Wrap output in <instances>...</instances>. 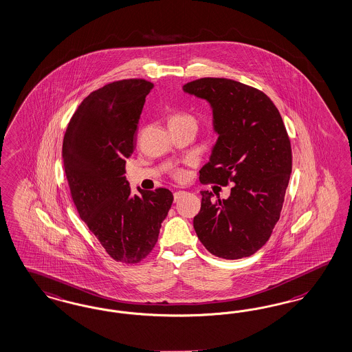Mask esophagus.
<instances>
[{
	"label": "esophagus",
	"mask_w": 352,
	"mask_h": 352,
	"mask_svg": "<svg viewBox=\"0 0 352 352\" xmlns=\"http://www.w3.org/2000/svg\"><path fill=\"white\" fill-rule=\"evenodd\" d=\"M186 194L184 191H177V192H174V201H178V200H181L183 197V195Z\"/></svg>",
	"instance_id": "obj_1"
}]
</instances>
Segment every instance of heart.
<instances>
[{"mask_svg":"<svg viewBox=\"0 0 352 352\" xmlns=\"http://www.w3.org/2000/svg\"><path fill=\"white\" fill-rule=\"evenodd\" d=\"M168 122H169V126H178V124H192L196 127L197 124V120L196 117L192 116L191 113H187V111H173L168 116ZM175 178H182V171H175L174 173Z\"/></svg>","mask_w":352,"mask_h":352,"instance_id":"b5f03b06","label":"heart"}]
</instances>
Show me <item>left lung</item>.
Here are the masks:
<instances>
[{
  "instance_id": "left-lung-1",
  "label": "left lung",
  "mask_w": 352,
  "mask_h": 352,
  "mask_svg": "<svg viewBox=\"0 0 352 352\" xmlns=\"http://www.w3.org/2000/svg\"><path fill=\"white\" fill-rule=\"evenodd\" d=\"M183 91L206 98L219 133L200 182L231 187L213 200L201 191L197 238L212 255L236 260L260 250L278 222L292 169L291 143L277 107L260 89L226 78H201Z\"/></svg>"
}]
</instances>
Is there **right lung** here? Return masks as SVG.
Segmentation results:
<instances>
[{
    "mask_svg": "<svg viewBox=\"0 0 352 352\" xmlns=\"http://www.w3.org/2000/svg\"><path fill=\"white\" fill-rule=\"evenodd\" d=\"M152 88L146 79L98 88L75 110L63 136V166L76 210L108 255L124 264L152 252L173 204L168 188H138L140 195H133L124 177Z\"/></svg>",
    "mask_w": 352,
    "mask_h": 352,
    "instance_id": "right-lung-1",
    "label": "right lung"
}]
</instances>
